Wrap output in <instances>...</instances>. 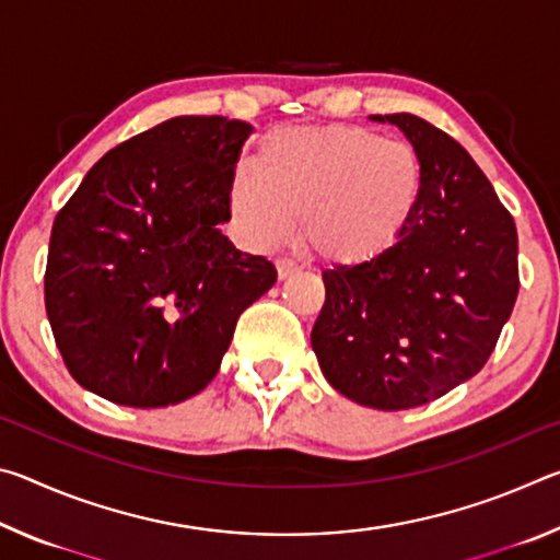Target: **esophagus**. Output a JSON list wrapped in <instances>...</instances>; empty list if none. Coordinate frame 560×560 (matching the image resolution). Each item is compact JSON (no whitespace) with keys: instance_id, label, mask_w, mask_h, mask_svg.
Here are the masks:
<instances>
[{"instance_id":"1","label":"esophagus","mask_w":560,"mask_h":560,"mask_svg":"<svg viewBox=\"0 0 560 560\" xmlns=\"http://www.w3.org/2000/svg\"><path fill=\"white\" fill-rule=\"evenodd\" d=\"M301 267L296 261H291V259H279L277 261V273H279V279L283 281V279H289V277H293V273H296Z\"/></svg>"}]
</instances>
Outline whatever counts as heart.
Listing matches in <instances>:
<instances>
[{
    "label": "heart",
    "mask_w": 560,
    "mask_h": 560,
    "mask_svg": "<svg viewBox=\"0 0 560 560\" xmlns=\"http://www.w3.org/2000/svg\"><path fill=\"white\" fill-rule=\"evenodd\" d=\"M424 167L405 140L353 126L279 128L226 187L234 234L254 252L303 240L340 267L373 261L400 240L420 207Z\"/></svg>",
    "instance_id": "obj_1"
}]
</instances>
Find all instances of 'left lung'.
<instances>
[{"mask_svg": "<svg viewBox=\"0 0 560 560\" xmlns=\"http://www.w3.org/2000/svg\"><path fill=\"white\" fill-rule=\"evenodd\" d=\"M371 120L397 126L420 153L422 200L381 257L324 271L311 346L340 395L410 410L485 368L516 303L518 236L457 140L412 113Z\"/></svg>", "mask_w": 560, "mask_h": 560, "instance_id": "1", "label": "left lung"}]
</instances>
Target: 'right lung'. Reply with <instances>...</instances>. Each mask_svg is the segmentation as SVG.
I'll use <instances>...</instances> for the list:
<instances>
[{
    "label": "right lung",
    "instance_id": "obj_1",
    "mask_svg": "<svg viewBox=\"0 0 560 560\" xmlns=\"http://www.w3.org/2000/svg\"><path fill=\"white\" fill-rule=\"evenodd\" d=\"M252 126L177 116L108 150L56 214L44 296L73 381L126 407L205 390L277 281L236 249L226 187Z\"/></svg>",
    "mask_w": 560,
    "mask_h": 560
}]
</instances>
